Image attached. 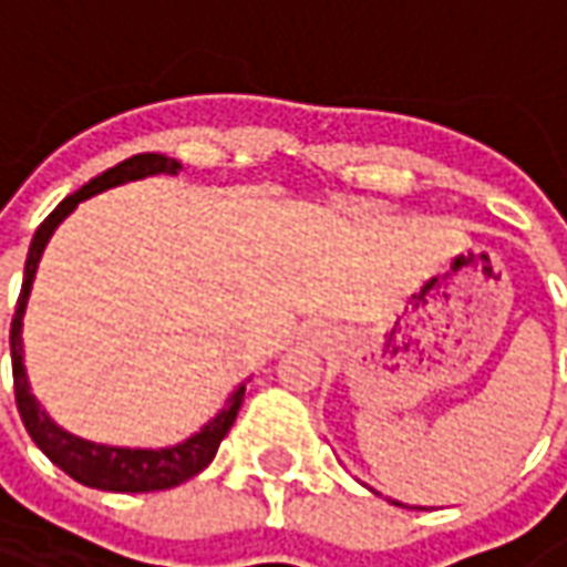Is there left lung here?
Returning <instances> with one entry per match:
<instances>
[{
  "instance_id": "1",
  "label": "left lung",
  "mask_w": 567,
  "mask_h": 567,
  "mask_svg": "<svg viewBox=\"0 0 567 567\" xmlns=\"http://www.w3.org/2000/svg\"><path fill=\"white\" fill-rule=\"evenodd\" d=\"M394 504H398V501H394Z\"/></svg>"
}]
</instances>
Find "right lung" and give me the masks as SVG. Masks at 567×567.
I'll list each match as a JSON object with an SVG mask.
<instances>
[{
    "mask_svg": "<svg viewBox=\"0 0 567 567\" xmlns=\"http://www.w3.org/2000/svg\"><path fill=\"white\" fill-rule=\"evenodd\" d=\"M178 169H182V163L169 161L163 154H136L130 161L117 163L112 169H105L103 175L91 178L81 190L69 194L39 224V230H35L30 243V255H27V267H23V285H20L18 307H14V319H11L14 401H18V413L27 431H30L32 443L60 471H66L72 480H79L81 486L103 488V492H161V488H173L178 483H185V480L197 476L215 458V452L221 446V440L227 437V431H230L236 413L243 406V398H246V385H239L209 425H203L194 437L182 440L175 446H166V450H127V446H105V443H91V440L69 434L56 422H51V416L44 413L30 392V380H27V368H23V337H20V331H23V312H27V300H30L32 279H35L42 251L51 234L56 230V224L63 221L81 199L93 197L100 190L124 185V182H136V178H145V175H175Z\"/></svg>",
    "mask_w": 567,
    "mask_h": 567,
    "instance_id": "obj_1",
    "label": "right lung"
}]
</instances>
